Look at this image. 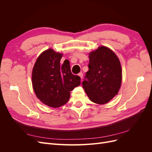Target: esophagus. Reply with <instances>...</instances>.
Segmentation results:
<instances>
[{"instance_id":"1","label":"esophagus","mask_w":152,"mask_h":152,"mask_svg":"<svg viewBox=\"0 0 152 152\" xmlns=\"http://www.w3.org/2000/svg\"><path fill=\"white\" fill-rule=\"evenodd\" d=\"M79 77L81 79H82V78H83V74H82V73H79Z\"/></svg>"}]
</instances>
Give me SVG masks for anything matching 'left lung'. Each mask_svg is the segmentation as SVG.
Segmentation results:
<instances>
[{"label":"left lung","instance_id":"obj_1","mask_svg":"<svg viewBox=\"0 0 152 152\" xmlns=\"http://www.w3.org/2000/svg\"><path fill=\"white\" fill-rule=\"evenodd\" d=\"M89 70L82 83L83 88L92 102L104 104L112 100L121 89V62L115 53L104 45L89 53Z\"/></svg>","mask_w":152,"mask_h":152}]
</instances>
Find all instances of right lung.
<instances>
[{
    "label": "right lung",
    "mask_w": 152,
    "mask_h": 152,
    "mask_svg": "<svg viewBox=\"0 0 152 152\" xmlns=\"http://www.w3.org/2000/svg\"><path fill=\"white\" fill-rule=\"evenodd\" d=\"M62 56V53L53 49L45 50L37 59L32 70V87L36 96L52 108L65 104L70 91L80 84V78L72 73L68 60L60 66Z\"/></svg>",
    "instance_id": "obj_1"
}]
</instances>
